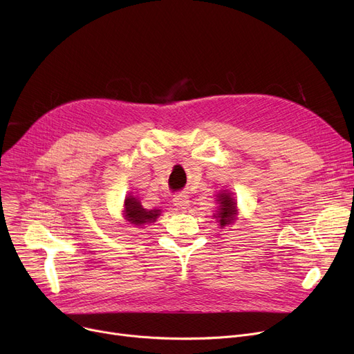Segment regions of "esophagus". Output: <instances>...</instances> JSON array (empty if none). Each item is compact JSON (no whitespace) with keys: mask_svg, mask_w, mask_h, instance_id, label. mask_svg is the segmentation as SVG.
Segmentation results:
<instances>
[{"mask_svg":"<svg viewBox=\"0 0 354 354\" xmlns=\"http://www.w3.org/2000/svg\"><path fill=\"white\" fill-rule=\"evenodd\" d=\"M188 203H189V199H188L187 195H183V194L176 195V196L174 198V205H175L178 209H187Z\"/></svg>","mask_w":354,"mask_h":354,"instance_id":"obj_1","label":"esophagus"}]
</instances>
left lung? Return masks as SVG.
I'll return each instance as SVG.
<instances>
[{
    "label": "left lung",
    "instance_id": "obj_1",
    "mask_svg": "<svg viewBox=\"0 0 354 354\" xmlns=\"http://www.w3.org/2000/svg\"><path fill=\"white\" fill-rule=\"evenodd\" d=\"M218 203V209L214 214V218L219 224L221 228H225L232 225L238 218V207H236V199L234 198L232 192L228 189L219 191L215 198Z\"/></svg>",
    "mask_w": 354,
    "mask_h": 354
}]
</instances>
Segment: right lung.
<instances>
[{"instance_id": "obj_1", "label": "right lung", "mask_w": 354, "mask_h": 354, "mask_svg": "<svg viewBox=\"0 0 354 354\" xmlns=\"http://www.w3.org/2000/svg\"><path fill=\"white\" fill-rule=\"evenodd\" d=\"M123 218L126 222L132 224L135 227H145L147 224H152L159 216H160V209H145L142 207V203L138 196L133 195H127L123 203Z\"/></svg>"}]
</instances>
